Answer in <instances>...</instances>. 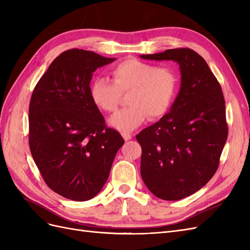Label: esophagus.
Returning a JSON list of instances; mask_svg holds the SVG:
<instances>
[{"instance_id":"obj_1","label":"esophagus","mask_w":250,"mask_h":250,"mask_svg":"<svg viewBox=\"0 0 250 250\" xmlns=\"http://www.w3.org/2000/svg\"><path fill=\"white\" fill-rule=\"evenodd\" d=\"M122 137L125 141H129L132 138V134L128 133V132H122Z\"/></svg>"}]
</instances>
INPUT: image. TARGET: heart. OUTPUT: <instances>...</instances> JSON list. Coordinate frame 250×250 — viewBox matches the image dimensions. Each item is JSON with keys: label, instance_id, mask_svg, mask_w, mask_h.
I'll return each instance as SVG.
<instances>
[{"label": "heart", "instance_id": "obj_1", "mask_svg": "<svg viewBox=\"0 0 250 250\" xmlns=\"http://www.w3.org/2000/svg\"><path fill=\"white\" fill-rule=\"evenodd\" d=\"M112 82L96 79L89 95L96 106L105 111H116L121 94L129 93V107L118 111L108 123L115 129L132 131L147 120L163 117L169 110L177 90L176 74L170 67L158 66L139 59H127L110 72Z\"/></svg>", "mask_w": 250, "mask_h": 250}]
</instances>
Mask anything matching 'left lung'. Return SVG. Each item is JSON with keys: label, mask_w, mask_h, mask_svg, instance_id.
Instances as JSON below:
<instances>
[{"label": "left lung", "mask_w": 250, "mask_h": 250, "mask_svg": "<svg viewBox=\"0 0 250 250\" xmlns=\"http://www.w3.org/2000/svg\"><path fill=\"white\" fill-rule=\"evenodd\" d=\"M140 57L179 65L180 88L170 111L137 140L141 176L149 191L164 200L183 199L206 186L218 169L228 139L222 89L206 60L191 49Z\"/></svg>", "instance_id": "1"}]
</instances>
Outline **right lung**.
<instances>
[{
	"label": "right lung",
	"instance_id": "1",
	"mask_svg": "<svg viewBox=\"0 0 250 250\" xmlns=\"http://www.w3.org/2000/svg\"><path fill=\"white\" fill-rule=\"evenodd\" d=\"M116 58L92 51L62 53L37 82L29 105V145L51 190L74 201L99 193L108 178L121 134L89 95L93 73Z\"/></svg>",
	"mask_w": 250,
	"mask_h": 250
}]
</instances>
